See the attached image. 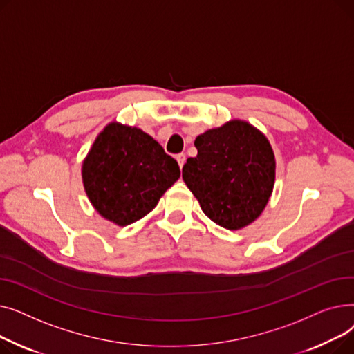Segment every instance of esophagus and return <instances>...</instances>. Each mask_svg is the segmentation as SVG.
I'll list each match as a JSON object with an SVG mask.
<instances>
[{
  "label": "esophagus",
  "instance_id": "1",
  "mask_svg": "<svg viewBox=\"0 0 354 354\" xmlns=\"http://www.w3.org/2000/svg\"><path fill=\"white\" fill-rule=\"evenodd\" d=\"M176 160L179 163V167H182L185 160H187V156H185V153H179V155H176Z\"/></svg>",
  "mask_w": 354,
  "mask_h": 354
}]
</instances>
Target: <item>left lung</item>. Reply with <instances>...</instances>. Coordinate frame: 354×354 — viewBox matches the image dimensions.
Segmentation results:
<instances>
[{
	"label": "left lung",
	"instance_id": "1",
	"mask_svg": "<svg viewBox=\"0 0 354 354\" xmlns=\"http://www.w3.org/2000/svg\"><path fill=\"white\" fill-rule=\"evenodd\" d=\"M182 178L215 224L244 228L266 208L275 179V159L267 138L247 122L232 120L195 139Z\"/></svg>",
	"mask_w": 354,
	"mask_h": 354
}]
</instances>
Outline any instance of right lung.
<instances>
[{
	"label": "right lung",
	"instance_id": "1",
	"mask_svg": "<svg viewBox=\"0 0 354 354\" xmlns=\"http://www.w3.org/2000/svg\"><path fill=\"white\" fill-rule=\"evenodd\" d=\"M179 176L178 162L153 138L119 123L103 130L83 163L93 207L122 227L151 212Z\"/></svg>",
	"mask_w": 354,
	"mask_h": 354
}]
</instances>
